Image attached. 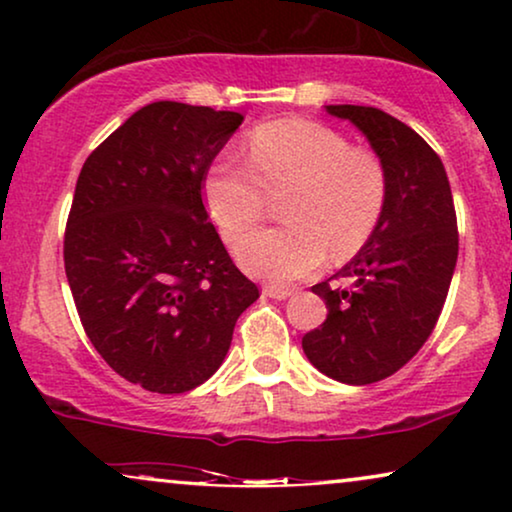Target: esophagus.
<instances>
[{"instance_id": "1", "label": "esophagus", "mask_w": 512, "mask_h": 512, "mask_svg": "<svg viewBox=\"0 0 512 512\" xmlns=\"http://www.w3.org/2000/svg\"><path fill=\"white\" fill-rule=\"evenodd\" d=\"M263 296L275 298V300H286L293 296V289H284V286H263Z\"/></svg>"}]
</instances>
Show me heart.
<instances>
[{"label":"heart","mask_w":512,"mask_h":512,"mask_svg":"<svg viewBox=\"0 0 512 512\" xmlns=\"http://www.w3.org/2000/svg\"><path fill=\"white\" fill-rule=\"evenodd\" d=\"M249 165L223 156L209 167L202 195L226 242L263 219L268 195H284L286 226L244 237L235 256L251 277L272 284L319 270L331 251L349 258L366 247L389 200V174L375 151L349 146L328 125L286 118L251 132Z\"/></svg>","instance_id":"b5f03b06"}]
</instances>
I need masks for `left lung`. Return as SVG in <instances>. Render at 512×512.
<instances>
[{
  "label": "left lung",
  "mask_w": 512,
  "mask_h": 512,
  "mask_svg": "<svg viewBox=\"0 0 512 512\" xmlns=\"http://www.w3.org/2000/svg\"><path fill=\"white\" fill-rule=\"evenodd\" d=\"M326 111L356 125L389 174L380 226L333 275L345 289L312 286L328 314L303 338L319 373L361 387L394 375L429 340L457 265V214L445 167L415 130L375 107Z\"/></svg>",
  "instance_id": "obj_1"
}]
</instances>
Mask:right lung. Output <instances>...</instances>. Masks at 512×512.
<instances>
[{"mask_svg": "<svg viewBox=\"0 0 512 512\" xmlns=\"http://www.w3.org/2000/svg\"><path fill=\"white\" fill-rule=\"evenodd\" d=\"M237 111L151 102L86 158L65 230L83 331L118 375L184 394L226 359L258 286L230 261L202 181Z\"/></svg>", "mask_w": 512, "mask_h": 512, "instance_id": "1", "label": "right lung"}]
</instances>
